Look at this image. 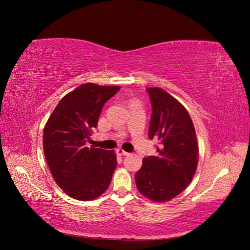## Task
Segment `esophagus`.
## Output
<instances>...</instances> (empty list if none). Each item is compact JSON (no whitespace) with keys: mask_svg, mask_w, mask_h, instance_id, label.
Segmentation results:
<instances>
[{"mask_svg":"<svg viewBox=\"0 0 250 250\" xmlns=\"http://www.w3.org/2000/svg\"><path fill=\"white\" fill-rule=\"evenodd\" d=\"M117 153H118L119 155H128V152H126V151H124L122 148H119V149L117 150Z\"/></svg>","mask_w":250,"mask_h":250,"instance_id":"obj_1","label":"esophagus"}]
</instances>
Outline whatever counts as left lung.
Returning <instances> with one entry per match:
<instances>
[{
  "instance_id": "left-lung-1",
  "label": "left lung",
  "mask_w": 250,
  "mask_h": 250,
  "mask_svg": "<svg viewBox=\"0 0 250 250\" xmlns=\"http://www.w3.org/2000/svg\"><path fill=\"white\" fill-rule=\"evenodd\" d=\"M152 105L148 135L157 140L156 156L144 157L135 173L139 192L154 202L170 201L191 184L198 165L195 127L186 107L161 87H148Z\"/></svg>"
}]
</instances>
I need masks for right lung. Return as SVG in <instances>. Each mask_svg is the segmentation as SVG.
Wrapping results in <instances>:
<instances>
[{
  "instance_id": "add662e5",
  "label": "right lung",
  "mask_w": 250,
  "mask_h": 250,
  "mask_svg": "<svg viewBox=\"0 0 250 250\" xmlns=\"http://www.w3.org/2000/svg\"><path fill=\"white\" fill-rule=\"evenodd\" d=\"M120 86L84 83L66 94L43 128L42 146L58 187L70 197L94 200L107 190L117 167L113 150L85 147L104 103Z\"/></svg>"
}]
</instances>
